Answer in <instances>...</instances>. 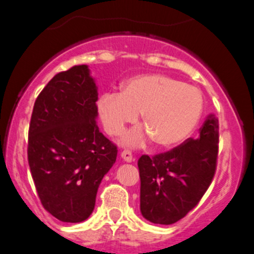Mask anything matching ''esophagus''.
<instances>
[{"mask_svg":"<svg viewBox=\"0 0 254 254\" xmlns=\"http://www.w3.org/2000/svg\"><path fill=\"white\" fill-rule=\"evenodd\" d=\"M122 158L125 161V162H132L134 161V157H132L131 151L129 150H124L122 152Z\"/></svg>","mask_w":254,"mask_h":254,"instance_id":"34e87169","label":"esophagus"}]
</instances>
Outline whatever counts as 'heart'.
I'll use <instances>...</instances> for the list:
<instances>
[{
    "label": "heart",
    "mask_w": 254,
    "mask_h": 254,
    "mask_svg": "<svg viewBox=\"0 0 254 254\" xmlns=\"http://www.w3.org/2000/svg\"><path fill=\"white\" fill-rule=\"evenodd\" d=\"M98 113L108 134L119 135L140 113L145 129L125 136L140 145L147 136L160 147L178 145L191 134L203 113V96L198 88L165 75H141L127 79L122 92L104 93Z\"/></svg>",
    "instance_id": "b5f03b06"
}]
</instances>
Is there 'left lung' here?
Instances as JSON below:
<instances>
[{"label": "left lung", "mask_w": 254, "mask_h": 254, "mask_svg": "<svg viewBox=\"0 0 254 254\" xmlns=\"http://www.w3.org/2000/svg\"><path fill=\"white\" fill-rule=\"evenodd\" d=\"M219 153V120L209 115L196 139L153 157L142 155L140 210L153 224L171 225L198 205L215 176Z\"/></svg>", "instance_id": "1"}]
</instances>
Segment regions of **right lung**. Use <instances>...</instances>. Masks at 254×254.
Here are the masks:
<instances>
[{"mask_svg":"<svg viewBox=\"0 0 254 254\" xmlns=\"http://www.w3.org/2000/svg\"><path fill=\"white\" fill-rule=\"evenodd\" d=\"M98 92L87 65L54 76L37 97L28 163L40 203L64 222L88 219L118 148L97 125Z\"/></svg>","mask_w":254,"mask_h":254,"instance_id":"1","label":"right lung"}]
</instances>
